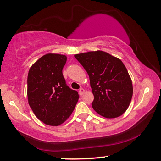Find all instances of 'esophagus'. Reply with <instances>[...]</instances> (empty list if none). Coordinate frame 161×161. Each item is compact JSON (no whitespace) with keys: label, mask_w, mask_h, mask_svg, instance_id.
I'll list each match as a JSON object with an SVG mask.
<instances>
[{"label":"esophagus","mask_w":161,"mask_h":161,"mask_svg":"<svg viewBox=\"0 0 161 161\" xmlns=\"http://www.w3.org/2000/svg\"><path fill=\"white\" fill-rule=\"evenodd\" d=\"M85 90H84L83 88H81V89H80V90H79V94H80V95H82L84 93H85Z\"/></svg>","instance_id":"1"}]
</instances>
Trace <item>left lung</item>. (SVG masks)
<instances>
[{"label": "left lung", "mask_w": 161, "mask_h": 161, "mask_svg": "<svg viewBox=\"0 0 161 161\" xmlns=\"http://www.w3.org/2000/svg\"><path fill=\"white\" fill-rule=\"evenodd\" d=\"M90 77L94 95L92 106L100 116L114 119L128 108L132 81L121 60L102 50L74 55Z\"/></svg>", "instance_id": "obj_1"}]
</instances>
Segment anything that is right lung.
Wrapping results in <instances>:
<instances>
[{"label": "right lung", "instance_id": "add662e5", "mask_svg": "<svg viewBox=\"0 0 161 161\" xmlns=\"http://www.w3.org/2000/svg\"><path fill=\"white\" fill-rule=\"evenodd\" d=\"M65 55L47 53L30 67L28 103L37 118L47 125H61L71 116L79 100L77 91L66 85L62 70Z\"/></svg>", "mask_w": 161, "mask_h": 161}]
</instances>
